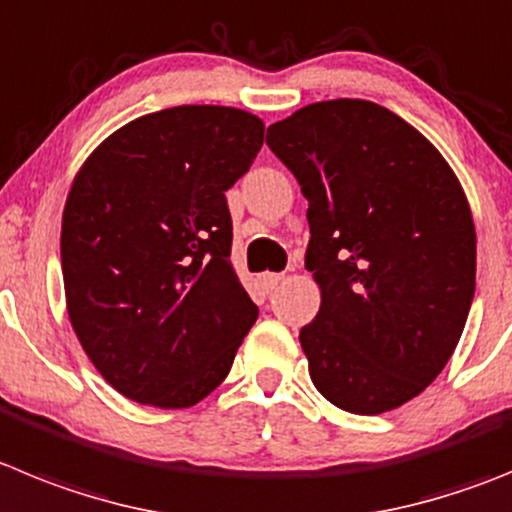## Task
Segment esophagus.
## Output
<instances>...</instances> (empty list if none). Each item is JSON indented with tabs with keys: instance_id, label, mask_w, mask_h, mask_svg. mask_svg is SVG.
Returning a JSON list of instances; mask_svg holds the SVG:
<instances>
[{
	"instance_id": "34e87169",
	"label": "esophagus",
	"mask_w": 512,
	"mask_h": 512,
	"mask_svg": "<svg viewBox=\"0 0 512 512\" xmlns=\"http://www.w3.org/2000/svg\"><path fill=\"white\" fill-rule=\"evenodd\" d=\"M259 281H261V287H264V292L271 294L274 289H279V284L284 281V276H281V274H264Z\"/></svg>"
}]
</instances>
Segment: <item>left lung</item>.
<instances>
[{
  "instance_id": "8db88e82",
  "label": "left lung",
  "mask_w": 512,
  "mask_h": 512,
  "mask_svg": "<svg viewBox=\"0 0 512 512\" xmlns=\"http://www.w3.org/2000/svg\"><path fill=\"white\" fill-rule=\"evenodd\" d=\"M266 144L309 200L304 266L322 297L299 332L309 378L350 414L398 409L442 373L470 314L467 195L421 131L363 98L309 103Z\"/></svg>"
}]
</instances>
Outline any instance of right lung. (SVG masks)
Masks as SVG:
<instances>
[{
    "label": "right lung",
    "instance_id": "obj_1",
    "mask_svg": "<svg viewBox=\"0 0 512 512\" xmlns=\"http://www.w3.org/2000/svg\"><path fill=\"white\" fill-rule=\"evenodd\" d=\"M264 144L231 106H175L103 139L75 172L60 261L75 337L121 396L190 409L223 383L259 307L231 264L225 190Z\"/></svg>",
    "mask_w": 512,
    "mask_h": 512
}]
</instances>
